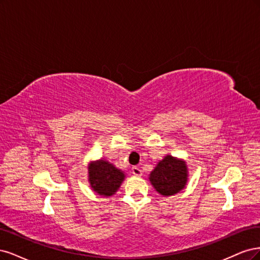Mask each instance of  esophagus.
<instances>
[{"mask_svg": "<svg viewBox=\"0 0 260 260\" xmlns=\"http://www.w3.org/2000/svg\"><path fill=\"white\" fill-rule=\"evenodd\" d=\"M132 173L135 175V176H141V174H142L139 166H133L132 167Z\"/></svg>", "mask_w": 260, "mask_h": 260, "instance_id": "esophagus-1", "label": "esophagus"}]
</instances>
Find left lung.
Segmentation results:
<instances>
[{
	"instance_id": "obj_1",
	"label": "left lung",
	"mask_w": 260,
	"mask_h": 260,
	"mask_svg": "<svg viewBox=\"0 0 260 260\" xmlns=\"http://www.w3.org/2000/svg\"><path fill=\"white\" fill-rule=\"evenodd\" d=\"M187 177L185 162L166 155L150 174V181L160 194L173 196L185 188Z\"/></svg>"
}]
</instances>
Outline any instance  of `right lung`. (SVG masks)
I'll use <instances>...</instances> for the list:
<instances>
[{
    "mask_svg": "<svg viewBox=\"0 0 260 260\" xmlns=\"http://www.w3.org/2000/svg\"><path fill=\"white\" fill-rule=\"evenodd\" d=\"M90 187L100 196H112L119 189L125 175L107 161L100 160L88 167Z\"/></svg>",
    "mask_w": 260,
    "mask_h": 260,
    "instance_id": "right-lung-1",
    "label": "right lung"
}]
</instances>
